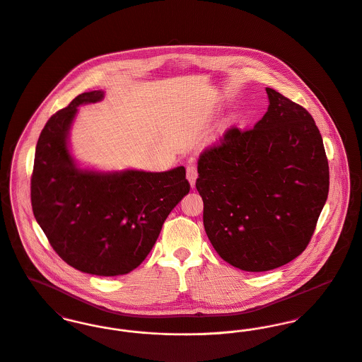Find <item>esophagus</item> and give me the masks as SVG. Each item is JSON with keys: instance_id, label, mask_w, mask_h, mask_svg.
<instances>
[{"instance_id": "34e87169", "label": "esophagus", "mask_w": 362, "mask_h": 362, "mask_svg": "<svg viewBox=\"0 0 362 362\" xmlns=\"http://www.w3.org/2000/svg\"><path fill=\"white\" fill-rule=\"evenodd\" d=\"M197 176H198V173H197V168L194 167V164H189L187 165V169H186V177H187V180H189V183H190V186L192 187H194L195 186V180H197Z\"/></svg>"}]
</instances>
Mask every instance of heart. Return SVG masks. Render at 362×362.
Here are the masks:
<instances>
[{
	"instance_id": "obj_1",
	"label": "heart",
	"mask_w": 362,
	"mask_h": 362,
	"mask_svg": "<svg viewBox=\"0 0 362 362\" xmlns=\"http://www.w3.org/2000/svg\"><path fill=\"white\" fill-rule=\"evenodd\" d=\"M237 122H238V117H237V115H233V117H230V118L227 119L226 127H227V128H233Z\"/></svg>"
}]
</instances>
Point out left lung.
I'll return each mask as SVG.
<instances>
[{"label": "left lung", "instance_id": "left-lung-1", "mask_svg": "<svg viewBox=\"0 0 362 362\" xmlns=\"http://www.w3.org/2000/svg\"><path fill=\"white\" fill-rule=\"evenodd\" d=\"M266 92L263 118L205 150L195 183L212 247L252 273L277 269L306 250L329 192L328 160L313 117L277 90Z\"/></svg>", "mask_w": 362, "mask_h": 362}]
</instances>
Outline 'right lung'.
<instances>
[{
	"mask_svg": "<svg viewBox=\"0 0 362 362\" xmlns=\"http://www.w3.org/2000/svg\"><path fill=\"white\" fill-rule=\"evenodd\" d=\"M103 98L102 89L83 92L48 119L35 147L31 205L67 264L92 276L115 277L146 259L190 185L185 167L146 172L80 164L71 153L70 129L80 106Z\"/></svg>",
	"mask_w": 362,
	"mask_h": 362,
	"instance_id": "obj_1",
	"label": "right lung"
}]
</instances>
